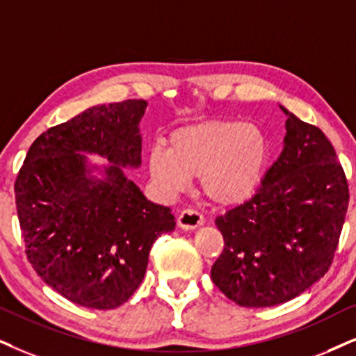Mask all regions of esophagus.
<instances>
[{"label":"esophagus","instance_id":"1","mask_svg":"<svg viewBox=\"0 0 356 356\" xmlns=\"http://www.w3.org/2000/svg\"><path fill=\"white\" fill-rule=\"evenodd\" d=\"M177 225L182 230H195L200 225H204V217H202L199 211L192 209L182 210L181 215L177 217Z\"/></svg>","mask_w":356,"mask_h":356}]
</instances>
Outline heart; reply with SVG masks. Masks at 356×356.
Listing matches in <instances>:
<instances>
[{"instance_id":"b5f03b06","label":"heart","mask_w":356,"mask_h":356,"mask_svg":"<svg viewBox=\"0 0 356 356\" xmlns=\"http://www.w3.org/2000/svg\"><path fill=\"white\" fill-rule=\"evenodd\" d=\"M271 146L256 124L215 120L186 124L170 133L169 147L156 143L147 151V169L164 193L186 191L199 175L204 195L232 207L250 200L266 177Z\"/></svg>"}]
</instances>
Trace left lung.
Returning a JSON list of instances; mask_svg holds the SVG:
<instances>
[{
	"mask_svg": "<svg viewBox=\"0 0 356 356\" xmlns=\"http://www.w3.org/2000/svg\"><path fill=\"white\" fill-rule=\"evenodd\" d=\"M281 110L284 147L259 191L215 220L225 246L211 281L243 307L284 304L325 276L348 209L334 146L317 126Z\"/></svg>",
	"mask_w": 356,
	"mask_h": 356,
	"instance_id": "8db88e82",
	"label": "left lung"
}]
</instances>
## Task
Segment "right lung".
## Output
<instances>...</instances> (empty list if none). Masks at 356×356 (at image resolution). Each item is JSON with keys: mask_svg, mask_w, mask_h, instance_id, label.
<instances>
[{"mask_svg": "<svg viewBox=\"0 0 356 356\" xmlns=\"http://www.w3.org/2000/svg\"><path fill=\"white\" fill-rule=\"evenodd\" d=\"M146 108L145 100L87 108L40 134L17 174L16 209L31 264L83 307L126 302L145 279L152 243L175 228L169 207L147 200L124 174L141 165Z\"/></svg>", "mask_w": 356, "mask_h": 356, "instance_id": "1", "label": "right lung"}]
</instances>
